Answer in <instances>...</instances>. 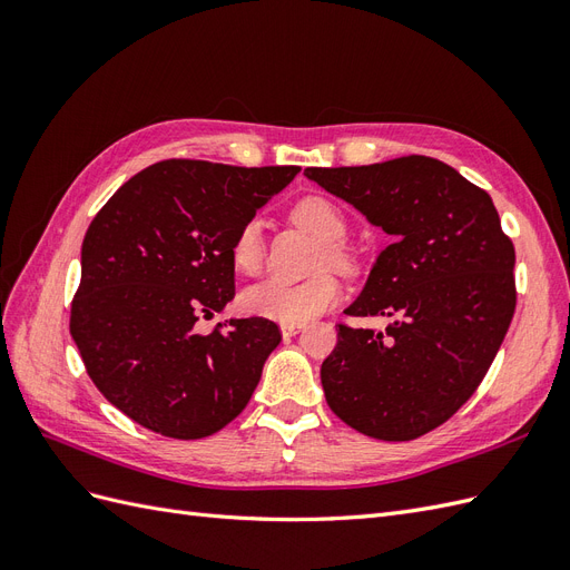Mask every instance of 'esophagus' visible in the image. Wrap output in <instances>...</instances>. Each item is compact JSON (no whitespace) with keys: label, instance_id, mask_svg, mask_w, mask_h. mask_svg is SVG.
I'll return each instance as SVG.
<instances>
[{"label":"esophagus","instance_id":"1","mask_svg":"<svg viewBox=\"0 0 570 570\" xmlns=\"http://www.w3.org/2000/svg\"><path fill=\"white\" fill-rule=\"evenodd\" d=\"M302 327H304L302 323H281V333H283V337H292V335H297Z\"/></svg>","mask_w":570,"mask_h":570}]
</instances>
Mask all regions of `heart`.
Masks as SVG:
<instances>
[{
  "label": "heart",
  "mask_w": 570,
  "mask_h": 570,
  "mask_svg": "<svg viewBox=\"0 0 570 570\" xmlns=\"http://www.w3.org/2000/svg\"><path fill=\"white\" fill-rule=\"evenodd\" d=\"M289 218L306 233H312L321 243L316 258L318 268H347L352 264L350 252L342 245V239L347 237V218H344L342 209L333 199L321 195L302 197L292 206ZM230 262L243 275H256L262 271L264 239L258 220L249 218L237 228L230 243ZM337 299L340 283L335 275L318 273L304 283H258L245 292L243 306L252 316H262L278 323H304L323 314Z\"/></svg>",
  "instance_id": "heart-1"
}]
</instances>
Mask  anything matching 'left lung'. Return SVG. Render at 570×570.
Wrapping results in <instances>:
<instances>
[{"instance_id": "obj_1", "label": "left lung", "mask_w": 570, "mask_h": 570, "mask_svg": "<svg viewBox=\"0 0 570 570\" xmlns=\"http://www.w3.org/2000/svg\"><path fill=\"white\" fill-rule=\"evenodd\" d=\"M392 245L375 258L350 316H387L385 331L340 323L321 383L335 416L385 442L416 440L471 400L515 308L513 243L492 197L438 159L306 168Z\"/></svg>"}]
</instances>
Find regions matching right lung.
<instances>
[{
	"mask_svg": "<svg viewBox=\"0 0 570 570\" xmlns=\"http://www.w3.org/2000/svg\"><path fill=\"white\" fill-rule=\"evenodd\" d=\"M299 166L243 168L168 159L101 206L80 252L71 335L97 390L135 423L174 440L226 428L281 344L268 318L197 333L235 297L230 243Z\"/></svg>",
	"mask_w": 570,
	"mask_h": 570,
	"instance_id": "obj_1",
	"label": "right lung"
}]
</instances>
